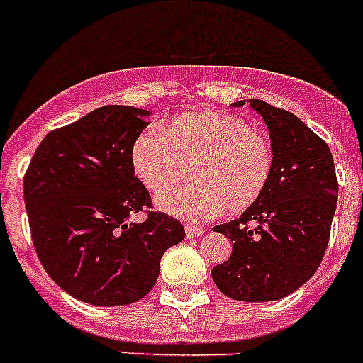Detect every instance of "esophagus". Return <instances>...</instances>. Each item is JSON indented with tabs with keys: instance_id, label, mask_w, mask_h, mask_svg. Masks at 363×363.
Instances as JSON below:
<instances>
[{
	"instance_id": "esophagus-1",
	"label": "esophagus",
	"mask_w": 363,
	"mask_h": 363,
	"mask_svg": "<svg viewBox=\"0 0 363 363\" xmlns=\"http://www.w3.org/2000/svg\"><path fill=\"white\" fill-rule=\"evenodd\" d=\"M184 231H186V237L191 238V237H201L203 233H205V229L197 228V225H186Z\"/></svg>"
}]
</instances>
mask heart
<instances>
[{
  "label": "heart",
  "mask_w": 363,
  "mask_h": 363,
  "mask_svg": "<svg viewBox=\"0 0 363 363\" xmlns=\"http://www.w3.org/2000/svg\"><path fill=\"white\" fill-rule=\"evenodd\" d=\"M160 132L134 141L132 166L147 190L160 194L186 179L194 181L156 197L158 208L182 220H201L220 211L238 214L261 199L274 169L264 135L242 117L205 110L179 115Z\"/></svg>",
  "instance_id": "heart-1"
}]
</instances>
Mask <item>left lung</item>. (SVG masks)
<instances>
[{"instance_id": "obj_1", "label": "left lung", "mask_w": 363, "mask_h": 363, "mask_svg": "<svg viewBox=\"0 0 363 363\" xmlns=\"http://www.w3.org/2000/svg\"><path fill=\"white\" fill-rule=\"evenodd\" d=\"M250 106L270 132L272 177L253 207L214 228L231 238L233 252L212 268V279L233 300L272 302L317 272L335 214L337 179L328 145L296 115L263 100L252 99Z\"/></svg>"}]
</instances>
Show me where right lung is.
<instances>
[{
	"mask_svg": "<svg viewBox=\"0 0 363 363\" xmlns=\"http://www.w3.org/2000/svg\"><path fill=\"white\" fill-rule=\"evenodd\" d=\"M151 111L104 106L52 130L37 147L23 201L44 270L70 296L93 306H126L155 287L160 259L184 238L164 212L128 222L151 196L134 177L132 147Z\"/></svg>",
	"mask_w": 363,
	"mask_h": 363,
	"instance_id": "add662e5",
	"label": "right lung"
}]
</instances>
